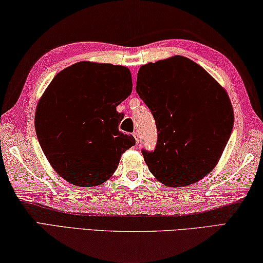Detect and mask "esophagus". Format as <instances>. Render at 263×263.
Instances as JSON below:
<instances>
[{"instance_id":"1","label":"esophagus","mask_w":263,"mask_h":263,"mask_svg":"<svg viewBox=\"0 0 263 263\" xmlns=\"http://www.w3.org/2000/svg\"><path fill=\"white\" fill-rule=\"evenodd\" d=\"M133 135H134V137H135L136 143L140 144V134H139V132H134V133H133Z\"/></svg>"}]
</instances>
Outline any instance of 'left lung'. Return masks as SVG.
<instances>
[{"label":"left lung","instance_id":"8db88e82","mask_svg":"<svg viewBox=\"0 0 263 263\" xmlns=\"http://www.w3.org/2000/svg\"><path fill=\"white\" fill-rule=\"evenodd\" d=\"M136 91L158 133L155 150H142L150 172L164 185L181 187L213 171L233 128L227 91L199 64L179 55L142 66Z\"/></svg>","mask_w":263,"mask_h":263}]
</instances>
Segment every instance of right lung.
<instances>
[{"instance_id": "add662e5", "label": "right lung", "mask_w": 263, "mask_h": 263, "mask_svg": "<svg viewBox=\"0 0 263 263\" xmlns=\"http://www.w3.org/2000/svg\"><path fill=\"white\" fill-rule=\"evenodd\" d=\"M129 69L78 62L50 82L35 112V133L46 158L64 180L81 187L104 182L121 155L135 145L119 130L117 106L132 93Z\"/></svg>"}]
</instances>
